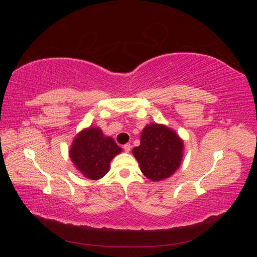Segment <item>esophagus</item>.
Here are the masks:
<instances>
[{
  "instance_id": "obj_1",
  "label": "esophagus",
  "mask_w": 257,
  "mask_h": 257,
  "mask_svg": "<svg viewBox=\"0 0 257 257\" xmlns=\"http://www.w3.org/2000/svg\"><path fill=\"white\" fill-rule=\"evenodd\" d=\"M131 148H132L131 144H125V145L123 146V149H124V151H125V152H130L131 151Z\"/></svg>"
}]
</instances>
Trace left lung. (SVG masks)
Returning <instances> with one entry per match:
<instances>
[{
  "instance_id": "obj_1",
  "label": "left lung",
  "mask_w": 257,
  "mask_h": 257,
  "mask_svg": "<svg viewBox=\"0 0 257 257\" xmlns=\"http://www.w3.org/2000/svg\"><path fill=\"white\" fill-rule=\"evenodd\" d=\"M183 143L174 131L161 124L147 125L141 145L133 149L143 174L153 181L172 176L180 165Z\"/></svg>"
}]
</instances>
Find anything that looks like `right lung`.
Listing matches in <instances>:
<instances>
[{"mask_svg": "<svg viewBox=\"0 0 257 257\" xmlns=\"http://www.w3.org/2000/svg\"><path fill=\"white\" fill-rule=\"evenodd\" d=\"M121 151L111 137H105L97 127H90L75 138L69 157L83 176L97 180L108 173L110 161Z\"/></svg>", "mask_w": 257, "mask_h": 257, "instance_id": "1", "label": "right lung"}]
</instances>
